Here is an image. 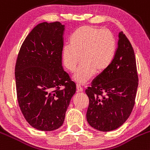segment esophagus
I'll list each match as a JSON object with an SVG mask.
<instances>
[{
    "mask_svg": "<svg viewBox=\"0 0 150 150\" xmlns=\"http://www.w3.org/2000/svg\"><path fill=\"white\" fill-rule=\"evenodd\" d=\"M77 91L78 92H82L83 91V88L81 87L80 84H77Z\"/></svg>",
    "mask_w": 150,
    "mask_h": 150,
    "instance_id": "obj_1",
    "label": "esophagus"
}]
</instances>
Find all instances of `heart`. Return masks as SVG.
<instances>
[{
	"label": "heart",
	"mask_w": 150,
	"mask_h": 150,
	"mask_svg": "<svg viewBox=\"0 0 150 150\" xmlns=\"http://www.w3.org/2000/svg\"><path fill=\"white\" fill-rule=\"evenodd\" d=\"M114 36L108 29L84 26L75 30L70 38V45L62 47V59L65 68L72 72L78 83H84L94 75L108 68L116 53Z\"/></svg>",
	"instance_id": "1"
}]
</instances>
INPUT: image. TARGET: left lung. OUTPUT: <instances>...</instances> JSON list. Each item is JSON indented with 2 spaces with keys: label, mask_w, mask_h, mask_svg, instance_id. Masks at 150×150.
<instances>
[{
  "label": "left lung",
  "mask_w": 150,
  "mask_h": 150,
  "mask_svg": "<svg viewBox=\"0 0 150 150\" xmlns=\"http://www.w3.org/2000/svg\"><path fill=\"white\" fill-rule=\"evenodd\" d=\"M138 80L134 52L121 31L112 63L86 90L89 98L86 118L90 126L100 132L120 127L133 110Z\"/></svg>",
  "instance_id": "left-lung-1"
}]
</instances>
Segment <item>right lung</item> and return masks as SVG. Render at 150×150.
<instances>
[{
  "label": "right lung",
  "instance_id": "1",
  "mask_svg": "<svg viewBox=\"0 0 150 150\" xmlns=\"http://www.w3.org/2000/svg\"><path fill=\"white\" fill-rule=\"evenodd\" d=\"M64 25L43 22L23 41L15 67L17 99L26 121L41 131L62 125L76 91L62 65Z\"/></svg>",
  "mask_w": 150,
  "mask_h": 150
}]
</instances>
